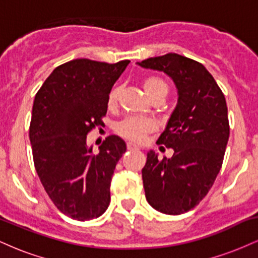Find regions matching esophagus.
Segmentation results:
<instances>
[{
    "mask_svg": "<svg viewBox=\"0 0 258 258\" xmlns=\"http://www.w3.org/2000/svg\"><path fill=\"white\" fill-rule=\"evenodd\" d=\"M127 149H128V150H136V149H139V148L133 143H127Z\"/></svg>",
    "mask_w": 258,
    "mask_h": 258,
    "instance_id": "esophagus-1",
    "label": "esophagus"
}]
</instances>
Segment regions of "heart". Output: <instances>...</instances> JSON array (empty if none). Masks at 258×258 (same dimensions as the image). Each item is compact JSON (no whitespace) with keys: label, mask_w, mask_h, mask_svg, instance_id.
<instances>
[{"label":"heart","mask_w":258,"mask_h":258,"mask_svg":"<svg viewBox=\"0 0 258 258\" xmlns=\"http://www.w3.org/2000/svg\"><path fill=\"white\" fill-rule=\"evenodd\" d=\"M143 88L147 93L148 98L158 93L167 94V85L164 80L156 76H148L143 80ZM120 88L114 87L108 96V106L115 108L119 100ZM156 125L150 119H138V117H127L117 125L116 131L120 136L133 142H142L148 133L155 131Z\"/></svg>","instance_id":"obj_1"}]
</instances>
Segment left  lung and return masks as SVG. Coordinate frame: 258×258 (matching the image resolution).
<instances>
[{"label": "left lung", "instance_id": "left-lung-1", "mask_svg": "<svg viewBox=\"0 0 258 258\" xmlns=\"http://www.w3.org/2000/svg\"><path fill=\"white\" fill-rule=\"evenodd\" d=\"M165 73L177 88L173 109L158 144L172 148V158L147 154L142 170L148 203L166 215L188 212L205 198L223 162L229 138L226 98L203 64L176 53L138 61Z\"/></svg>", "mask_w": 258, "mask_h": 258}]
</instances>
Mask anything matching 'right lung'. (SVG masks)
Returning <instances> with one entry per match:
<instances>
[{"mask_svg":"<svg viewBox=\"0 0 258 258\" xmlns=\"http://www.w3.org/2000/svg\"><path fill=\"white\" fill-rule=\"evenodd\" d=\"M128 64L70 60L35 96L29 131L35 168L53 204L74 220L99 217L110 203L111 177L126 143L109 136L93 154L87 133L103 123L109 93Z\"/></svg>","mask_w":258,"mask_h":258,"instance_id":"add662e5","label":"right lung"}]
</instances>
